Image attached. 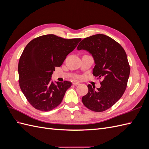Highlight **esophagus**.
Returning a JSON list of instances; mask_svg holds the SVG:
<instances>
[{
	"label": "esophagus",
	"mask_w": 149,
	"mask_h": 149,
	"mask_svg": "<svg viewBox=\"0 0 149 149\" xmlns=\"http://www.w3.org/2000/svg\"><path fill=\"white\" fill-rule=\"evenodd\" d=\"M74 86H78V85H79V84H80V83H78V82H73V83Z\"/></svg>",
	"instance_id": "esophagus-1"
}]
</instances>
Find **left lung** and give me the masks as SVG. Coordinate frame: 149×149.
I'll return each instance as SVG.
<instances>
[{
	"label": "left lung",
	"mask_w": 149,
	"mask_h": 149,
	"mask_svg": "<svg viewBox=\"0 0 149 149\" xmlns=\"http://www.w3.org/2000/svg\"><path fill=\"white\" fill-rule=\"evenodd\" d=\"M91 53L95 63L93 74L102 78L100 88L88 85V93L82 97L83 104L94 112L109 109L123 96L127 87L130 66L124 48L103 34L84 38L77 47Z\"/></svg>",
	"instance_id": "8db88e82"
}]
</instances>
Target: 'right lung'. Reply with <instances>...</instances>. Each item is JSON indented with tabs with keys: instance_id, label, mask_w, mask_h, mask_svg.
<instances>
[{
	"instance_id": "1",
	"label": "right lung",
	"mask_w": 149,
	"mask_h": 149,
	"mask_svg": "<svg viewBox=\"0 0 149 149\" xmlns=\"http://www.w3.org/2000/svg\"><path fill=\"white\" fill-rule=\"evenodd\" d=\"M81 40L49 34L34 38L25 47L18 65L19 82L26 100L36 109L49 111L60 104L71 83L55 84L52 75Z\"/></svg>"
}]
</instances>
